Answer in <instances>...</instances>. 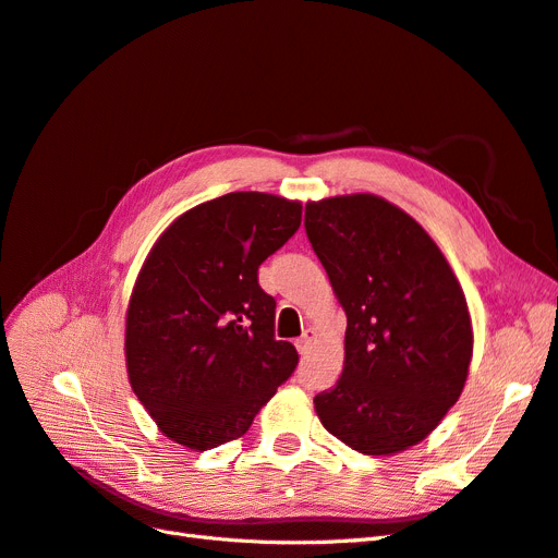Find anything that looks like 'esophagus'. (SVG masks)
Returning a JSON list of instances; mask_svg holds the SVG:
<instances>
[{"label": "esophagus", "instance_id": "obj_1", "mask_svg": "<svg viewBox=\"0 0 558 558\" xmlns=\"http://www.w3.org/2000/svg\"><path fill=\"white\" fill-rule=\"evenodd\" d=\"M316 337H318V335H316L314 328H307L305 332H302V337L295 342V347H298V351L302 353V356H305V353L312 351V347L316 344Z\"/></svg>", "mask_w": 558, "mask_h": 558}]
</instances>
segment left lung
<instances>
[{
	"label": "left lung",
	"instance_id": "8db88e82",
	"mask_svg": "<svg viewBox=\"0 0 558 558\" xmlns=\"http://www.w3.org/2000/svg\"><path fill=\"white\" fill-rule=\"evenodd\" d=\"M305 230L347 314L344 369L314 398L351 449L418 445L461 398L472 318L445 253L414 218L373 193L307 202Z\"/></svg>",
	"mask_w": 558,
	"mask_h": 558
}]
</instances>
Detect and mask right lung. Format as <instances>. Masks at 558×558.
I'll return each mask as SVG.
<instances>
[{
	"mask_svg": "<svg viewBox=\"0 0 558 558\" xmlns=\"http://www.w3.org/2000/svg\"><path fill=\"white\" fill-rule=\"evenodd\" d=\"M302 202L228 193L183 211L150 246L125 312V367L158 430L207 451L242 437L298 365L275 340L258 267L289 242Z\"/></svg>",
	"mask_w": 558,
	"mask_h": 558,
	"instance_id": "right-lung-1",
	"label": "right lung"
}]
</instances>
